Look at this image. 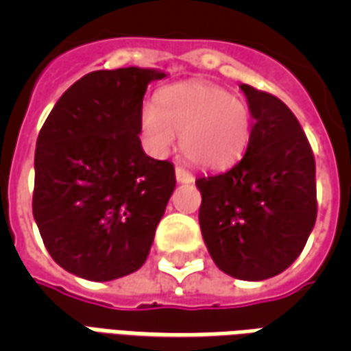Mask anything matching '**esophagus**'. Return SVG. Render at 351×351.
I'll use <instances>...</instances> for the list:
<instances>
[{
  "label": "esophagus",
  "mask_w": 351,
  "mask_h": 351,
  "mask_svg": "<svg viewBox=\"0 0 351 351\" xmlns=\"http://www.w3.org/2000/svg\"><path fill=\"white\" fill-rule=\"evenodd\" d=\"M175 176H176V180H178L180 184H191V182H193V175H191L190 171H186V169H182V167L175 169Z\"/></svg>",
  "instance_id": "esophagus-1"
}]
</instances>
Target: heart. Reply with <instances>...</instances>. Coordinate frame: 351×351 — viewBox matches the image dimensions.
I'll list each match as a JSON object with an SVG mask.
<instances>
[{"instance_id":"obj_1","label":"heart","mask_w":351,"mask_h":351,"mask_svg":"<svg viewBox=\"0 0 351 351\" xmlns=\"http://www.w3.org/2000/svg\"><path fill=\"white\" fill-rule=\"evenodd\" d=\"M138 123L150 152L165 156L180 135L184 158L203 169L237 163L252 137L250 105L203 80L163 88L158 105H143Z\"/></svg>"}]
</instances>
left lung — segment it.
<instances>
[{"instance_id":"obj_1","label":"left lung","mask_w":351,"mask_h":351,"mask_svg":"<svg viewBox=\"0 0 351 351\" xmlns=\"http://www.w3.org/2000/svg\"><path fill=\"white\" fill-rule=\"evenodd\" d=\"M252 137L243 160L195 180L199 226L216 267L259 282L286 271L316 223V161L295 114L271 93L243 84Z\"/></svg>"}]
</instances>
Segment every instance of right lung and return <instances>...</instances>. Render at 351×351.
<instances>
[{"instance_id": "right-lung-1", "label": "right lung", "mask_w": 351, "mask_h": 351, "mask_svg": "<svg viewBox=\"0 0 351 351\" xmlns=\"http://www.w3.org/2000/svg\"><path fill=\"white\" fill-rule=\"evenodd\" d=\"M167 73L93 71L58 99L35 148L34 218L62 269L92 282L143 267L176 186L141 146L146 88Z\"/></svg>"}]
</instances>
